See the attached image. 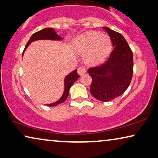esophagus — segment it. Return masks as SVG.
I'll list each match as a JSON object with an SVG mask.
<instances>
[{
    "mask_svg": "<svg viewBox=\"0 0 158 158\" xmlns=\"http://www.w3.org/2000/svg\"><path fill=\"white\" fill-rule=\"evenodd\" d=\"M86 73V69L83 67V66H81L78 69V74L80 76H83L84 74H85Z\"/></svg>",
    "mask_w": 158,
    "mask_h": 158,
    "instance_id": "esophagus-1",
    "label": "esophagus"
}]
</instances>
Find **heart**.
Wrapping results in <instances>:
<instances>
[{
    "label": "heart",
    "instance_id": "heart-1",
    "mask_svg": "<svg viewBox=\"0 0 158 158\" xmlns=\"http://www.w3.org/2000/svg\"><path fill=\"white\" fill-rule=\"evenodd\" d=\"M74 48L80 54H84V61L89 65H98L105 60L111 52V40L107 35L89 31L74 40Z\"/></svg>",
    "mask_w": 158,
    "mask_h": 158
}]
</instances>
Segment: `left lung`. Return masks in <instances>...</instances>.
Wrapping results in <instances>:
<instances>
[{"label":"left lung","mask_w":158,"mask_h":158,"mask_svg":"<svg viewBox=\"0 0 158 158\" xmlns=\"http://www.w3.org/2000/svg\"><path fill=\"white\" fill-rule=\"evenodd\" d=\"M104 29L110 35L114 49L105 63L89 69L88 73L92 78V96L102 102H109L121 96L130 85L133 74V55L123 35L108 27Z\"/></svg>","instance_id":"1"}]
</instances>
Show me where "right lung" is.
<instances>
[{
    "mask_svg": "<svg viewBox=\"0 0 158 158\" xmlns=\"http://www.w3.org/2000/svg\"><path fill=\"white\" fill-rule=\"evenodd\" d=\"M64 39V38H61L59 35L56 34V31L54 28H44L39 31H38L31 35V37L30 38L29 41H28L27 44H26L25 49H24L23 54L24 52H25L26 48L28 46L30 45L31 43L33 41H38V40H53V41H62ZM79 78V76L77 74V69H75L69 73L68 75H66L64 78V90L63 92V94L59 100L54 102V103L46 104V105L50 106H56L59 104L63 103V102L67 99L69 94V89L71 86L73 85V84L77 81V79Z\"/></svg>",
    "mask_w": 158,
    "mask_h": 158,
    "instance_id": "add662e5",
    "label": "right lung"
}]
</instances>
